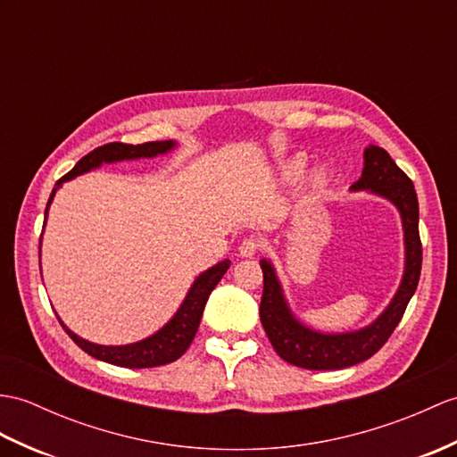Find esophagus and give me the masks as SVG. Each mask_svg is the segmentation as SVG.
Returning <instances> with one entry per match:
<instances>
[{
  "instance_id": "34e87169",
  "label": "esophagus",
  "mask_w": 457,
  "mask_h": 457,
  "mask_svg": "<svg viewBox=\"0 0 457 457\" xmlns=\"http://www.w3.org/2000/svg\"><path fill=\"white\" fill-rule=\"evenodd\" d=\"M261 249V241L257 239V237H245L241 241V245H239V254L241 257H253L254 253H257Z\"/></svg>"
}]
</instances>
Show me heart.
Returning a JSON list of instances; mask_svg holds the SVG:
<instances>
[{"instance_id": "heart-1", "label": "heart", "mask_w": 457, "mask_h": 457, "mask_svg": "<svg viewBox=\"0 0 457 457\" xmlns=\"http://www.w3.org/2000/svg\"><path fill=\"white\" fill-rule=\"evenodd\" d=\"M298 173H300V163H292L288 167V171H286V175H288V177H295ZM313 179L315 180H323V171H313Z\"/></svg>"}]
</instances>
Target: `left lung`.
Returning a JSON list of instances; mask_svg holds the SVG:
<instances>
[{"instance_id": "obj_1", "label": "left lung", "mask_w": 457, "mask_h": 457, "mask_svg": "<svg viewBox=\"0 0 457 457\" xmlns=\"http://www.w3.org/2000/svg\"><path fill=\"white\" fill-rule=\"evenodd\" d=\"M350 188L370 190L397 206L403 233H405V272H403V280L394 300L374 323L360 331L325 335L295 320L284 300L277 270L270 261L262 259L264 286L259 307L261 323L277 354L298 368L341 370L374 356L395 331L420 278L422 245L419 236V200L412 180L401 171L384 147L368 145L364 150L362 177Z\"/></svg>"}]
</instances>
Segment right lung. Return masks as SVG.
<instances>
[{"label":"right lung","instance_id":"obj_1","mask_svg":"<svg viewBox=\"0 0 457 457\" xmlns=\"http://www.w3.org/2000/svg\"><path fill=\"white\" fill-rule=\"evenodd\" d=\"M175 147L173 140H165V142H145V144H122V142H112V144H104L97 150L89 152L85 157H81L76 163V167L71 169L70 173L63 175L56 187L52 188V195L48 198V204L45 210V221L48 214V206L54 198L56 190L62 183L66 180L78 177L81 173H87L91 169L99 167L103 163H114V162H124V159H140V157H155L171 152ZM229 261H221L216 267L208 269L206 272L200 274V277L195 280V284L190 286V290L187 294L185 302L180 303L177 313L171 317V321L165 323L157 333L152 337L144 338V341H137L132 345H124V346H103V345H95L85 341V338L78 337L73 331L58 321L63 327L71 341L76 343L81 350H85L89 356L103 360V362H109L114 366H122V368H154V366H163L169 362H175L177 358L183 356L187 353V348L193 343V338L198 331L200 320H203V312L204 305L208 302V295L212 290L216 288V284L224 277L226 270L229 269Z\"/></svg>","mask_w":457,"mask_h":457}]
</instances>
